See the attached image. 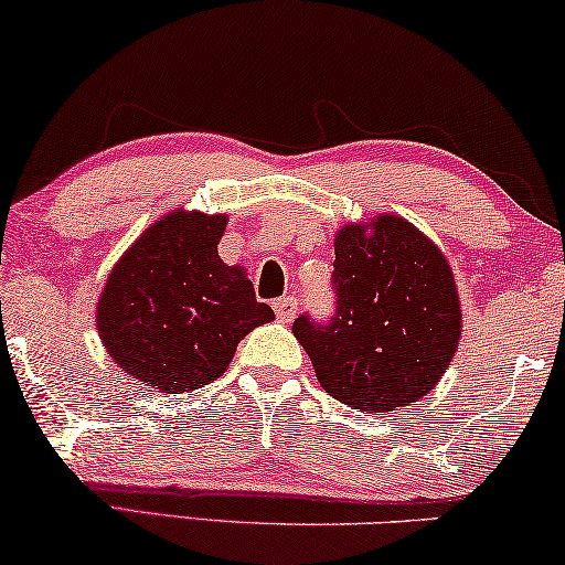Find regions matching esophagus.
<instances>
[{
    "label": "esophagus",
    "instance_id": "34e87169",
    "mask_svg": "<svg viewBox=\"0 0 565 565\" xmlns=\"http://www.w3.org/2000/svg\"><path fill=\"white\" fill-rule=\"evenodd\" d=\"M273 308H275V316H277V321L288 323V321L296 319V311H298V300H296V298H290V296H285V298H277L275 303H273Z\"/></svg>",
    "mask_w": 565,
    "mask_h": 565
}]
</instances>
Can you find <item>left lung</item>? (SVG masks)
Instances as JSON below:
<instances>
[{
  "mask_svg": "<svg viewBox=\"0 0 565 565\" xmlns=\"http://www.w3.org/2000/svg\"><path fill=\"white\" fill-rule=\"evenodd\" d=\"M334 311L298 316L292 334L321 388L360 412L427 396L460 339V303L443 254L412 223L381 215L334 242Z\"/></svg>",
  "mask_w": 565,
  "mask_h": 565,
  "instance_id": "8db88e82",
  "label": "left lung"
}]
</instances>
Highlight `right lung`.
<instances>
[{
  "label": "right lung",
  "mask_w": 565,
  "mask_h": 565,
  "mask_svg": "<svg viewBox=\"0 0 565 565\" xmlns=\"http://www.w3.org/2000/svg\"><path fill=\"white\" fill-rule=\"evenodd\" d=\"M226 215L169 213L107 277L97 329L113 360L159 393L215 381L254 327L275 319L238 267L223 265Z\"/></svg>",
  "instance_id": "add662e5"
}]
</instances>
